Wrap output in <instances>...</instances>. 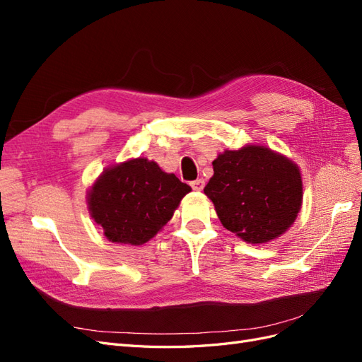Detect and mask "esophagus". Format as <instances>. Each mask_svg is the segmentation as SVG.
I'll return each mask as SVG.
<instances>
[{"instance_id": "1", "label": "esophagus", "mask_w": 362, "mask_h": 362, "mask_svg": "<svg viewBox=\"0 0 362 362\" xmlns=\"http://www.w3.org/2000/svg\"><path fill=\"white\" fill-rule=\"evenodd\" d=\"M190 185H192V189H193V190H196V192H201V190H204L205 181H204L202 178H199V180H196V181H192V182H190Z\"/></svg>"}]
</instances>
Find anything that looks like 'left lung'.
<instances>
[{
    "mask_svg": "<svg viewBox=\"0 0 362 362\" xmlns=\"http://www.w3.org/2000/svg\"><path fill=\"white\" fill-rule=\"evenodd\" d=\"M204 193L228 231L250 245L272 242L294 223L303 199L298 164L264 145L223 151Z\"/></svg>",
    "mask_w": 362,
    "mask_h": 362,
    "instance_id": "8db88e82",
    "label": "left lung"
}]
</instances>
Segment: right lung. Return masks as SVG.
I'll return each instance as SVG.
<instances>
[{"label": "right lung", "instance_id": "1", "mask_svg": "<svg viewBox=\"0 0 362 362\" xmlns=\"http://www.w3.org/2000/svg\"><path fill=\"white\" fill-rule=\"evenodd\" d=\"M192 187L145 157L108 166L87 192L90 217L112 243L140 246L157 235Z\"/></svg>", "mask_w": 362, "mask_h": 362}]
</instances>
